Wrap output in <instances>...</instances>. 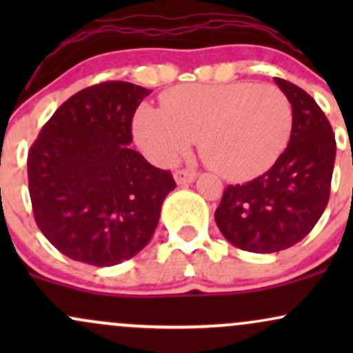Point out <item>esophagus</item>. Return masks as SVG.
Listing matches in <instances>:
<instances>
[{"instance_id":"1","label":"esophagus","mask_w":353,"mask_h":353,"mask_svg":"<svg viewBox=\"0 0 353 353\" xmlns=\"http://www.w3.org/2000/svg\"><path fill=\"white\" fill-rule=\"evenodd\" d=\"M174 179L179 185H185V184H190V182L196 181V174L190 172V171H185V169H182V171H176L174 172Z\"/></svg>"}]
</instances>
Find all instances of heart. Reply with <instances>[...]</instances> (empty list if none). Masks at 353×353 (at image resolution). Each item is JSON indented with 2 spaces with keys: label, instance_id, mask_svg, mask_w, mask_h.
I'll use <instances>...</instances> for the list:
<instances>
[{
  "label": "heart",
  "instance_id": "1",
  "mask_svg": "<svg viewBox=\"0 0 353 353\" xmlns=\"http://www.w3.org/2000/svg\"><path fill=\"white\" fill-rule=\"evenodd\" d=\"M290 129L285 92L247 81L174 88L161 98V111L143 106L134 117L137 143L156 163H176L199 141L202 161L228 179L265 171L281 156Z\"/></svg>",
  "mask_w": 353,
  "mask_h": 353
}]
</instances>
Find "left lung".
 <instances>
[{"label":"left lung","instance_id":"8db88e82","mask_svg":"<svg viewBox=\"0 0 353 353\" xmlns=\"http://www.w3.org/2000/svg\"><path fill=\"white\" fill-rule=\"evenodd\" d=\"M292 106L289 145L269 171L228 185L216 209L217 228L232 245L272 254L301 242L327 208L335 164V136L312 96L274 78Z\"/></svg>","mask_w":353,"mask_h":353}]
</instances>
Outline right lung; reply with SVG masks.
<instances>
[{
  "label": "right lung",
  "mask_w": 353,
  "mask_h": 353,
  "mask_svg": "<svg viewBox=\"0 0 353 353\" xmlns=\"http://www.w3.org/2000/svg\"><path fill=\"white\" fill-rule=\"evenodd\" d=\"M151 89L108 81L76 92L43 125L28 154L34 221L61 254L96 267L134 257L151 241L171 171L134 149L131 125Z\"/></svg>",
  "instance_id": "right-lung-1"
}]
</instances>
